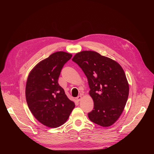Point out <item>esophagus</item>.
I'll return each mask as SVG.
<instances>
[{
	"mask_svg": "<svg viewBox=\"0 0 154 154\" xmlns=\"http://www.w3.org/2000/svg\"><path fill=\"white\" fill-rule=\"evenodd\" d=\"M82 98V96H77V97H76V100H77V101L79 102V101L81 100Z\"/></svg>",
	"mask_w": 154,
	"mask_h": 154,
	"instance_id": "1",
	"label": "esophagus"
}]
</instances>
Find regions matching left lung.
I'll return each mask as SVG.
<instances>
[{
  "instance_id": "obj_1",
  "label": "left lung",
  "mask_w": 154,
  "mask_h": 154,
  "mask_svg": "<svg viewBox=\"0 0 154 154\" xmlns=\"http://www.w3.org/2000/svg\"><path fill=\"white\" fill-rule=\"evenodd\" d=\"M72 60L82 68L88 82L94 102L89 119L102 127L111 126L121 115L128 96V83L121 66L91 51L76 54Z\"/></svg>"
}]
</instances>
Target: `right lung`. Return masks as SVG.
Wrapping results in <instances>:
<instances>
[{"label": "right lung", "instance_id": "add662e5", "mask_svg": "<svg viewBox=\"0 0 154 154\" xmlns=\"http://www.w3.org/2000/svg\"><path fill=\"white\" fill-rule=\"evenodd\" d=\"M72 56L63 51L53 53L39 62L28 75L26 86L28 106L39 122L51 128L63 125L75 107L58 83L62 68Z\"/></svg>", "mask_w": 154, "mask_h": 154}]
</instances>
